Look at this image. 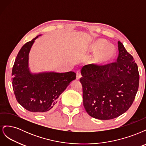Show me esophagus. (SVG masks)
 <instances>
[{
    "label": "esophagus",
    "instance_id": "1",
    "mask_svg": "<svg viewBox=\"0 0 146 146\" xmlns=\"http://www.w3.org/2000/svg\"><path fill=\"white\" fill-rule=\"evenodd\" d=\"M76 77H77V80H78V79H80L82 77L81 72H80V71H79V70H77V71L76 72Z\"/></svg>",
    "mask_w": 146,
    "mask_h": 146
}]
</instances>
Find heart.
Masks as SVG:
<instances>
[{
  "instance_id": "1",
  "label": "heart",
  "mask_w": 146,
  "mask_h": 146,
  "mask_svg": "<svg viewBox=\"0 0 146 146\" xmlns=\"http://www.w3.org/2000/svg\"><path fill=\"white\" fill-rule=\"evenodd\" d=\"M108 42L104 39H97L92 44L91 50L96 54L92 59V62L97 66L104 65L111 61L116 55V48L112 45H107Z\"/></svg>"
}]
</instances>
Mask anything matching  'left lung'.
Wrapping results in <instances>:
<instances>
[{"instance_id":"1","label":"left lung","mask_w":146,"mask_h":146,"mask_svg":"<svg viewBox=\"0 0 146 146\" xmlns=\"http://www.w3.org/2000/svg\"><path fill=\"white\" fill-rule=\"evenodd\" d=\"M118 50L116 62L90 64L81 70L83 106L94 118L109 120L121 116L131 107L138 91V66L120 41Z\"/></svg>"}]
</instances>
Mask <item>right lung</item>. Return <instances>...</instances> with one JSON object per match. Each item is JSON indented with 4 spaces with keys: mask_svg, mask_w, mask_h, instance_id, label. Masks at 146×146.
Wrapping results in <instances>:
<instances>
[{
    "mask_svg": "<svg viewBox=\"0 0 146 146\" xmlns=\"http://www.w3.org/2000/svg\"><path fill=\"white\" fill-rule=\"evenodd\" d=\"M38 37L25 43L21 48L12 69L11 80L18 103L29 111L43 113L54 107L60 94L76 78V74L72 71L30 73L29 54Z\"/></svg>",
    "mask_w": 146,
    "mask_h": 146,
    "instance_id": "add662e5",
    "label": "right lung"
}]
</instances>
